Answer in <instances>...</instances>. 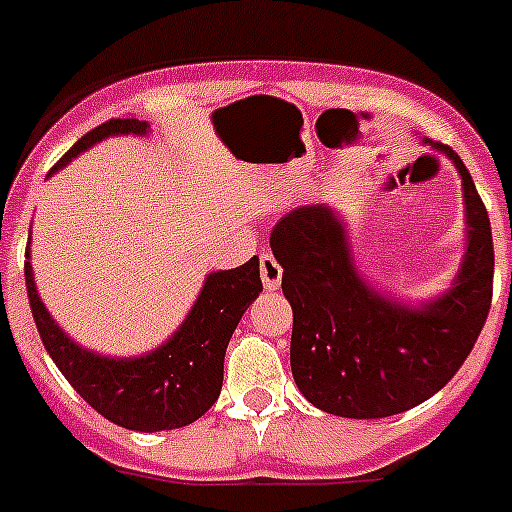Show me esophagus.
<instances>
[{
  "instance_id": "obj_1",
  "label": "esophagus",
  "mask_w": 512,
  "mask_h": 512,
  "mask_svg": "<svg viewBox=\"0 0 512 512\" xmlns=\"http://www.w3.org/2000/svg\"><path fill=\"white\" fill-rule=\"evenodd\" d=\"M260 275L265 290H278L280 283H283V267H280V262L275 260L270 252H265V255L260 257Z\"/></svg>"
}]
</instances>
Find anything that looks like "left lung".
<instances>
[{"label": "left lung", "mask_w": 512, "mask_h": 512, "mask_svg": "<svg viewBox=\"0 0 512 512\" xmlns=\"http://www.w3.org/2000/svg\"><path fill=\"white\" fill-rule=\"evenodd\" d=\"M462 179L467 242L460 270L437 298L407 303L358 272L346 222L328 204L285 214L270 234L293 308L290 369L321 412L381 419L437 394L470 356L493 300V232L460 156L424 138Z\"/></svg>", "instance_id": "1"}]
</instances>
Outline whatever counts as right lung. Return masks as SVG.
Returning a JSON list of instances; mask_svg holds the SVG:
<instances>
[{
    "label": "right lung",
    "mask_w": 512,
    "mask_h": 512,
    "mask_svg": "<svg viewBox=\"0 0 512 512\" xmlns=\"http://www.w3.org/2000/svg\"><path fill=\"white\" fill-rule=\"evenodd\" d=\"M148 121L111 118L85 133L50 174L108 136H146ZM25 283L42 346L90 407L118 427L161 432L197 422L222 391L224 353L234 328L262 293L260 257L232 270L209 272L181 326L154 351L141 356H103L83 348L55 323L42 303L27 247Z\"/></svg>",
    "instance_id": "right-lung-1"
}]
</instances>
